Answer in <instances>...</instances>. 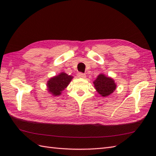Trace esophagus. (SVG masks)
I'll use <instances>...</instances> for the list:
<instances>
[{
  "label": "esophagus",
  "instance_id": "esophagus-1",
  "mask_svg": "<svg viewBox=\"0 0 156 156\" xmlns=\"http://www.w3.org/2000/svg\"><path fill=\"white\" fill-rule=\"evenodd\" d=\"M78 76L79 78H84L86 77V75L84 74V73H82V72H79L78 73Z\"/></svg>",
  "mask_w": 156,
  "mask_h": 156
}]
</instances>
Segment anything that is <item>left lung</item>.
I'll list each match as a JSON object with an SVG mask.
<instances>
[{
    "label": "left lung",
    "mask_w": 156,
    "mask_h": 156,
    "mask_svg": "<svg viewBox=\"0 0 156 156\" xmlns=\"http://www.w3.org/2000/svg\"><path fill=\"white\" fill-rule=\"evenodd\" d=\"M94 84L97 92L102 97L110 95L116 89L114 80L102 74L98 76L97 80L94 81Z\"/></svg>",
    "instance_id": "1"
}]
</instances>
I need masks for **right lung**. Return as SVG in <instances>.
Wrapping results in <instances>:
<instances>
[{
    "instance_id": "obj_1",
    "label": "right lung",
    "mask_w": 156,
    "mask_h": 156,
    "mask_svg": "<svg viewBox=\"0 0 156 156\" xmlns=\"http://www.w3.org/2000/svg\"><path fill=\"white\" fill-rule=\"evenodd\" d=\"M72 78V76L62 72L59 75L51 78L48 82L47 84L48 91L54 96L59 95L61 94V92L68 87Z\"/></svg>"
}]
</instances>
